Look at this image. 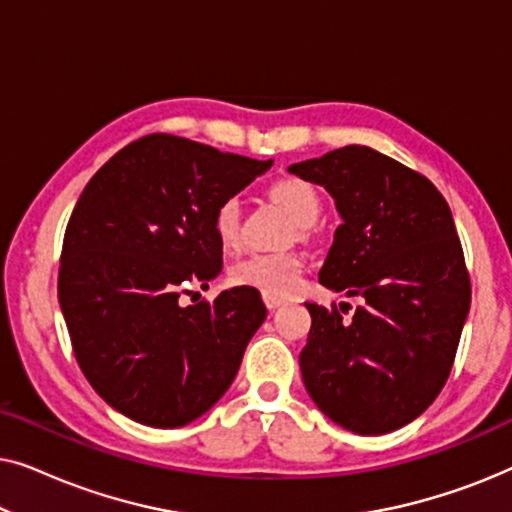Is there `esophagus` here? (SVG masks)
<instances>
[{"mask_svg":"<svg viewBox=\"0 0 512 512\" xmlns=\"http://www.w3.org/2000/svg\"><path fill=\"white\" fill-rule=\"evenodd\" d=\"M263 300H265V305H268V310H270V312H275L277 307H282V305H284V300H282V298H277V296H263Z\"/></svg>","mask_w":512,"mask_h":512,"instance_id":"1","label":"esophagus"}]
</instances>
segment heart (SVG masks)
<instances>
[{
  "mask_svg": "<svg viewBox=\"0 0 512 512\" xmlns=\"http://www.w3.org/2000/svg\"><path fill=\"white\" fill-rule=\"evenodd\" d=\"M272 198L284 207L298 226H312L321 214L319 193L300 179H282L272 186ZM214 233L223 247H237L240 242V205L235 198L223 200L214 212ZM233 284L249 286L263 296L286 298L298 291L303 282V261L293 251H272V254H249L230 268Z\"/></svg>",
  "mask_w": 512,
  "mask_h": 512,
  "instance_id": "b5f03b06",
  "label": "heart"
}]
</instances>
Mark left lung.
I'll list each match as a JSON object with an SVG mask.
<instances>
[{
  "mask_svg": "<svg viewBox=\"0 0 512 512\" xmlns=\"http://www.w3.org/2000/svg\"><path fill=\"white\" fill-rule=\"evenodd\" d=\"M289 172L324 186L342 221L319 282L363 298L352 321L305 303L312 314L300 352L307 394L359 436L401 429L436 401L471 310L450 205L422 174L359 144Z\"/></svg>",
  "mask_w": 512,
  "mask_h": 512,
  "instance_id": "8db88e82",
  "label": "left lung"
}]
</instances>
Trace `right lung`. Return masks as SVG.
Instances as JSON below:
<instances>
[{"label":"right lung","instance_id":"right-lung-1","mask_svg":"<svg viewBox=\"0 0 512 512\" xmlns=\"http://www.w3.org/2000/svg\"><path fill=\"white\" fill-rule=\"evenodd\" d=\"M270 167L272 160L149 135L83 188L62 242L60 310L83 375L121 415L177 429L233 384L268 317L261 293L233 286L214 303L186 307L179 296L221 275L216 207Z\"/></svg>","mask_w":512,"mask_h":512}]
</instances>
